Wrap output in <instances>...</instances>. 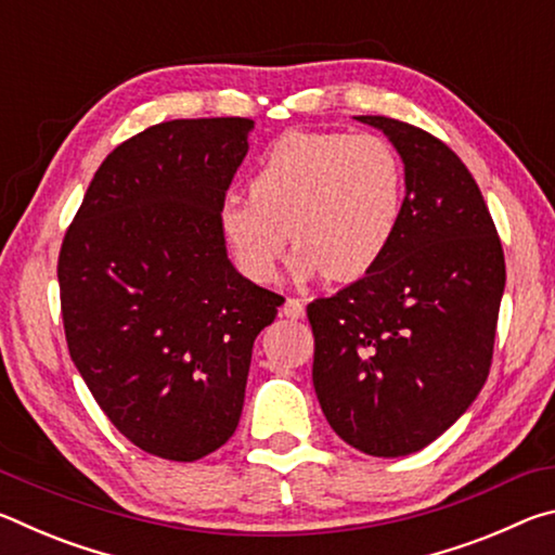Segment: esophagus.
I'll use <instances>...</instances> for the list:
<instances>
[{
	"label": "esophagus",
	"mask_w": 555,
	"mask_h": 555,
	"mask_svg": "<svg viewBox=\"0 0 555 555\" xmlns=\"http://www.w3.org/2000/svg\"><path fill=\"white\" fill-rule=\"evenodd\" d=\"M281 311H284V315L291 318V321H300V318L306 315L304 300H298V298H286V304H284V308H281Z\"/></svg>",
	"instance_id": "obj_1"
}]
</instances>
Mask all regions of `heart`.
I'll return each mask as SVG.
<instances>
[{
  "label": "heart",
  "instance_id": "b5f03b06",
  "mask_svg": "<svg viewBox=\"0 0 555 555\" xmlns=\"http://www.w3.org/2000/svg\"><path fill=\"white\" fill-rule=\"evenodd\" d=\"M403 201L401 156L384 137L286 131L261 156L249 195H224L218 220L251 279H274L291 240L296 276L354 281L389 251Z\"/></svg>",
  "mask_w": 555,
  "mask_h": 555
}]
</instances>
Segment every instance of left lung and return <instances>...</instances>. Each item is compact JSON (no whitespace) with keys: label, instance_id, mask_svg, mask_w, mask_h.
<instances>
[{"label":"left lung","instance_id":"obj_1","mask_svg":"<svg viewBox=\"0 0 555 555\" xmlns=\"http://www.w3.org/2000/svg\"><path fill=\"white\" fill-rule=\"evenodd\" d=\"M354 119L397 149L406 201L379 264L308 306L313 387L345 443L399 457L446 434L485 387L504 255L480 188L455 152L406 121Z\"/></svg>","mask_w":555,"mask_h":555}]
</instances>
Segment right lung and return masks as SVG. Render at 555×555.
I'll use <instances>...</instances> for the list:
<instances>
[{"label":"right lung","mask_w":555,"mask_h":555,"mask_svg":"<svg viewBox=\"0 0 555 555\" xmlns=\"http://www.w3.org/2000/svg\"><path fill=\"white\" fill-rule=\"evenodd\" d=\"M255 121L171 119L112 152L59 257L65 340L107 418L193 463L240 424L257 335L284 298L228 257L220 203Z\"/></svg>","instance_id":"add662e5"}]
</instances>
